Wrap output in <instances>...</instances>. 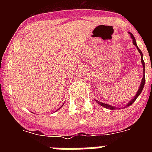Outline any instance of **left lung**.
Listing matches in <instances>:
<instances>
[{
  "label": "left lung",
  "mask_w": 152,
  "mask_h": 152,
  "mask_svg": "<svg viewBox=\"0 0 152 152\" xmlns=\"http://www.w3.org/2000/svg\"><path fill=\"white\" fill-rule=\"evenodd\" d=\"M130 35H131V38L132 39V42H133V44H134L135 46H137V50H138V51H139V53H140V55H141V62H142V64H143V72H144V76H143V79H142V80H141V83H140V88H139V90H138V91H137V95H136V96H135L133 99H132L131 101L128 103L127 106H129L130 105H132L133 102H135V100L137 99V97L139 96L140 94L141 93L142 90H143V88H144V83H145V76H144V72H145V65H144V60H143V53H142L141 50H140L139 48H138V46H137V42H136V39H135L134 36H133V34H132V33H129ZM95 101L97 102L99 104V105H101L102 106H103V107H105V108H107V109H110V110H115V107H113V106H110V105H108V104H106V103H102V102H99L97 101V100H95Z\"/></svg>",
  "instance_id": "obj_1"
}]
</instances>
